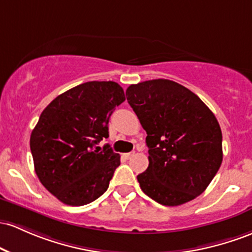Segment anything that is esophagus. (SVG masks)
I'll list each match as a JSON object with an SVG mask.
<instances>
[{
    "label": "esophagus",
    "instance_id": "1",
    "mask_svg": "<svg viewBox=\"0 0 252 252\" xmlns=\"http://www.w3.org/2000/svg\"><path fill=\"white\" fill-rule=\"evenodd\" d=\"M135 156V152H130V153H126L124 154V157L126 158V159H130V158H132Z\"/></svg>",
    "mask_w": 252,
    "mask_h": 252
}]
</instances>
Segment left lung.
Segmentation results:
<instances>
[{
  "mask_svg": "<svg viewBox=\"0 0 252 252\" xmlns=\"http://www.w3.org/2000/svg\"><path fill=\"white\" fill-rule=\"evenodd\" d=\"M126 100L147 132L149 165L141 189L164 206L189 202L207 189L222 162V134L195 93L166 79L130 85Z\"/></svg>",
  "mask_w": 252,
  "mask_h": 252,
  "instance_id": "8db88e82",
  "label": "left lung"
}]
</instances>
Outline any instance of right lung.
Here are the masks:
<instances>
[{
    "instance_id": "obj_1",
    "label": "right lung",
    "mask_w": 252,
    "mask_h": 252,
    "mask_svg": "<svg viewBox=\"0 0 252 252\" xmlns=\"http://www.w3.org/2000/svg\"><path fill=\"white\" fill-rule=\"evenodd\" d=\"M126 100L117 82L90 81L60 94L41 112L30 147L40 183L61 202L84 206L109 188L121 157L109 145V120Z\"/></svg>"
}]
</instances>
